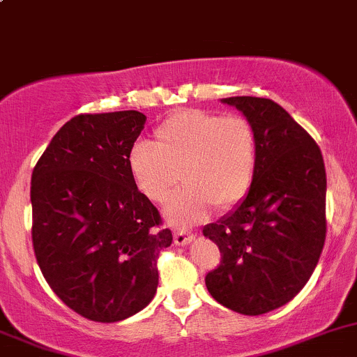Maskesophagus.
<instances>
[{
    "label": "esophagus",
    "mask_w": 357,
    "mask_h": 357,
    "mask_svg": "<svg viewBox=\"0 0 357 357\" xmlns=\"http://www.w3.org/2000/svg\"><path fill=\"white\" fill-rule=\"evenodd\" d=\"M195 238V233L186 231V229H176L174 231V243L176 245H188Z\"/></svg>",
    "instance_id": "1"
}]
</instances>
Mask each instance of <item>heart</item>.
Masks as SVG:
<instances>
[{
  "label": "heart",
  "mask_w": 357,
  "mask_h": 357,
  "mask_svg": "<svg viewBox=\"0 0 357 357\" xmlns=\"http://www.w3.org/2000/svg\"><path fill=\"white\" fill-rule=\"evenodd\" d=\"M259 136L242 115L199 109L169 115L153 132V142H138L128 157L135 188L152 204H169L167 219L176 225L204 221L214 205L229 211L252 190L259 169Z\"/></svg>",
  "instance_id": "1"
}]
</instances>
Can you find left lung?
Wrapping results in <instances>:
<instances>
[{"mask_svg": "<svg viewBox=\"0 0 357 357\" xmlns=\"http://www.w3.org/2000/svg\"><path fill=\"white\" fill-rule=\"evenodd\" d=\"M222 102L254 124L261 157L245 200L204 228L221 252L205 285L225 307L259 316L290 302L318 264L326 236L325 162L314 138L273 100Z\"/></svg>", "mask_w": 357, "mask_h": 357, "instance_id": "8db88e82", "label": "left lung"}]
</instances>
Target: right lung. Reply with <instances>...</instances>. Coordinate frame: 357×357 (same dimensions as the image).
Wrapping results in <instances>:
<instances>
[{
  "mask_svg": "<svg viewBox=\"0 0 357 357\" xmlns=\"http://www.w3.org/2000/svg\"><path fill=\"white\" fill-rule=\"evenodd\" d=\"M145 122L136 110L75 115L32 171L39 269L60 301L91 321H122L142 311L155 295L158 254L172 242L128 169Z\"/></svg>",
  "mask_w": 357,
  "mask_h": 357,
  "instance_id": "right-lung-1",
  "label": "right lung"
}]
</instances>
